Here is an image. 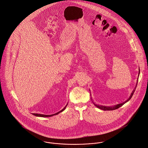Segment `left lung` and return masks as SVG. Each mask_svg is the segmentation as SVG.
Here are the masks:
<instances>
[{
	"instance_id": "obj_1",
	"label": "left lung",
	"mask_w": 148,
	"mask_h": 148,
	"mask_svg": "<svg viewBox=\"0 0 148 148\" xmlns=\"http://www.w3.org/2000/svg\"><path fill=\"white\" fill-rule=\"evenodd\" d=\"M138 70H139V71H138V78H137V79L136 86V87H135L134 90L132 92V93H131L130 96L129 97V98H128L126 101H125V102L121 103H119V104H117V105H115L112 106H106L98 105V104L95 103V102L92 101V102H93V103L94 104V105L96 106L97 108H99V109H101L102 110H114L117 109H118L119 108L121 107V106H122V105H123L125 103L128 102V101L131 99V97H132V96H133V95H134V92H135V90H136V88L137 84V82H138V76H139V74H140V69H138ZM91 100H92V98H91Z\"/></svg>"
}]
</instances>
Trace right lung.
<instances>
[{"label": "right lung", "instance_id": "right-lung-1", "mask_svg": "<svg viewBox=\"0 0 148 148\" xmlns=\"http://www.w3.org/2000/svg\"><path fill=\"white\" fill-rule=\"evenodd\" d=\"M68 103H67L66 105V106L64 107V109H62L61 110H60V112H57V113H55V114H51V115H45V114H35V113H33V115H35V116H39V117H50V116H53V115H57V114H59L60 113H61V112H63V111H64V110L65 109V108H66V106H67V105H68Z\"/></svg>", "mask_w": 148, "mask_h": 148}]
</instances>
